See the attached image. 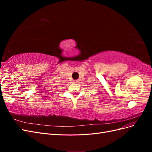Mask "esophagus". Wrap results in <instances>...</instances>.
Here are the masks:
<instances>
[{"mask_svg":"<svg viewBox=\"0 0 152 152\" xmlns=\"http://www.w3.org/2000/svg\"><path fill=\"white\" fill-rule=\"evenodd\" d=\"M73 82H79V80H73Z\"/></svg>","mask_w":152,"mask_h":152,"instance_id":"obj_1","label":"esophagus"}]
</instances>
